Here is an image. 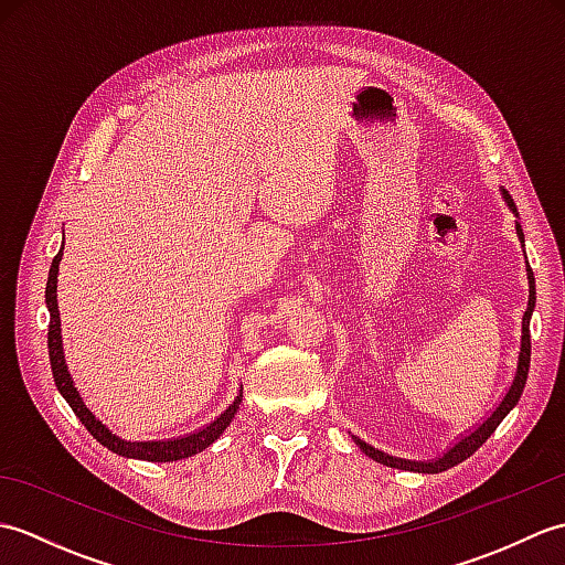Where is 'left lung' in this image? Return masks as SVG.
<instances>
[{
  "instance_id": "obj_1",
  "label": "left lung",
  "mask_w": 565,
  "mask_h": 565,
  "mask_svg": "<svg viewBox=\"0 0 565 565\" xmlns=\"http://www.w3.org/2000/svg\"><path fill=\"white\" fill-rule=\"evenodd\" d=\"M502 199H505L508 209L514 213V231H518V237L520 243L524 245V233H522V225H520V213H518V206H514L512 196L508 194V189H500ZM526 281H530V298H526V310L522 316V342H520V356H518V371H514V379L510 383L508 393L502 395V401L498 403V407L493 413H490L481 425H478L473 431H468L466 437H461L456 444H451V447L444 451L439 459H431V461H407V459H398V456H391V454H383L379 449L371 447V444L362 441L359 437L352 435L354 444L359 449H362L369 459H374L383 466H391V468H401V471H415V473H441L447 471V468L456 466L466 461L468 456L476 454V449L483 447V441L493 435L495 427L505 419V415L512 411L514 405L520 403V395L524 391V383H526V374H530V356H532V342H530V320H532V313H534V306H536V284H534V274L530 269V262H526Z\"/></svg>"
}]
</instances>
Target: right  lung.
I'll use <instances>...</instances> for the list:
<instances>
[{
  "label": "right lung",
  "instance_id": "add662e5",
  "mask_svg": "<svg viewBox=\"0 0 565 565\" xmlns=\"http://www.w3.org/2000/svg\"><path fill=\"white\" fill-rule=\"evenodd\" d=\"M63 249H65V243L60 245V252L51 264V271H47V286H45V306H47V313H51V326H47V354H51V369H53L55 386H57L60 395L67 401V405L72 407V413L79 417V423L87 427V431L94 439L104 444L109 451H114L118 456H126V459L162 463V461L189 459V456L209 449L211 444L223 435L225 427L233 423V417L239 411V403H243V393H237L235 401L227 405L211 425L194 431V435H186L179 439H162V441H128V439L116 437L114 431L106 427L87 405H84L75 381H72V376H70V369L65 362V350H63V328H60L57 271H60V262H63ZM239 391H243V386H239Z\"/></svg>",
  "mask_w": 565,
  "mask_h": 565
}]
</instances>
